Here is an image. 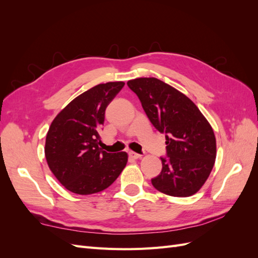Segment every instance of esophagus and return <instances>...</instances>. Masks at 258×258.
Returning <instances> with one entry per match:
<instances>
[{"label":"esophagus","mask_w":258,"mask_h":258,"mask_svg":"<svg viewBox=\"0 0 258 258\" xmlns=\"http://www.w3.org/2000/svg\"><path fill=\"white\" fill-rule=\"evenodd\" d=\"M128 155H129V157L132 158V159H138V158L141 157V155L138 154V153H135V152H129Z\"/></svg>","instance_id":"obj_1"}]
</instances>
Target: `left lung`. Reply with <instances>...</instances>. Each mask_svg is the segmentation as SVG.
Returning a JSON list of instances; mask_svg holds the SVG:
<instances>
[{"label": "left lung", "instance_id": "left-lung-1", "mask_svg": "<svg viewBox=\"0 0 258 258\" xmlns=\"http://www.w3.org/2000/svg\"><path fill=\"white\" fill-rule=\"evenodd\" d=\"M142 103L153 126L166 135L167 157L152 178L156 189L173 197H189L206 183L216 158L212 127L184 93L155 77L127 83Z\"/></svg>", "mask_w": 258, "mask_h": 258}]
</instances>
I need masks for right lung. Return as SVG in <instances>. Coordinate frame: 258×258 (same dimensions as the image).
I'll list each match as a JSON object with an SVG mask.
<instances>
[{"label": "right lung", "instance_id": "obj_1", "mask_svg": "<svg viewBox=\"0 0 258 258\" xmlns=\"http://www.w3.org/2000/svg\"><path fill=\"white\" fill-rule=\"evenodd\" d=\"M123 85L110 82L95 86L72 100L52 120L46 136L45 157L68 190L77 195L102 191L126 167V152L106 153L99 147L105 110Z\"/></svg>", "mask_w": 258, "mask_h": 258}]
</instances>
